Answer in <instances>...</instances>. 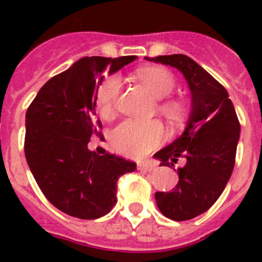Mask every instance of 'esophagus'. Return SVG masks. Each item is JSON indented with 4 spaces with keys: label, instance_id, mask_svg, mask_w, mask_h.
I'll use <instances>...</instances> for the list:
<instances>
[{
    "label": "esophagus",
    "instance_id": "34e87169",
    "mask_svg": "<svg viewBox=\"0 0 262 262\" xmlns=\"http://www.w3.org/2000/svg\"><path fill=\"white\" fill-rule=\"evenodd\" d=\"M137 168L141 170V171L145 172H151L155 170V164H152L151 162H145V163H139L137 164Z\"/></svg>",
    "mask_w": 262,
    "mask_h": 262
}]
</instances>
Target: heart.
I'll list each match as a JSON object with an SVG mask.
<instances>
[{
  "label": "heart",
  "instance_id": "heart-1",
  "mask_svg": "<svg viewBox=\"0 0 262 262\" xmlns=\"http://www.w3.org/2000/svg\"><path fill=\"white\" fill-rule=\"evenodd\" d=\"M136 76L144 87L155 98H167L175 88V77L171 72L162 67H144L136 72ZM122 80L117 75L107 76L96 90V107L103 118H113L117 111ZM160 110L168 117L178 114L179 107L175 102H163ZM164 137L163 126L158 121L137 122L126 119L113 129L110 140L115 151L129 158H141L156 148Z\"/></svg>",
  "mask_w": 262,
  "mask_h": 262
}]
</instances>
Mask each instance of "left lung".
<instances>
[{
  "label": "left lung",
  "instance_id": "1",
  "mask_svg": "<svg viewBox=\"0 0 262 262\" xmlns=\"http://www.w3.org/2000/svg\"><path fill=\"white\" fill-rule=\"evenodd\" d=\"M145 59L177 68L186 79L191 110L178 139L154 155L160 166L177 168L179 181L172 191H156L159 211L177 222L207 212L223 193L235 164L241 125L228 92L199 63L183 54ZM175 170V168H174Z\"/></svg>",
  "mask_w": 262,
  "mask_h": 262
}]
</instances>
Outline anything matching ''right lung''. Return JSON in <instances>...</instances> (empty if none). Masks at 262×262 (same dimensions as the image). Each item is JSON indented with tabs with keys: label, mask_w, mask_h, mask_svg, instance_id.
<instances>
[{
	"label": "right lung",
	"mask_w": 262,
	"mask_h": 262,
	"mask_svg": "<svg viewBox=\"0 0 262 262\" xmlns=\"http://www.w3.org/2000/svg\"><path fill=\"white\" fill-rule=\"evenodd\" d=\"M136 58L84 57L51 77L27 110V163L46 199L67 215L90 220L108 213L118 178L136 170L133 162L88 149L102 129L95 107L103 73L113 75Z\"/></svg>",
	"instance_id": "right-lung-1"
}]
</instances>
